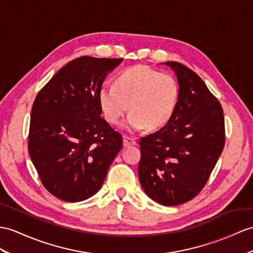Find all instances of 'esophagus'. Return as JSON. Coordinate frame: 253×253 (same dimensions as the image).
I'll return each mask as SVG.
<instances>
[{
	"label": "esophagus",
	"mask_w": 253,
	"mask_h": 253,
	"mask_svg": "<svg viewBox=\"0 0 253 253\" xmlns=\"http://www.w3.org/2000/svg\"><path fill=\"white\" fill-rule=\"evenodd\" d=\"M136 144V139L132 136H125L123 137V146L125 147H128L131 145H135Z\"/></svg>",
	"instance_id": "34e87169"
}]
</instances>
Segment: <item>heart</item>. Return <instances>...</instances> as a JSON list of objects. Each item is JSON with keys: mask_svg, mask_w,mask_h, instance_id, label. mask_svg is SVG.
I'll return each mask as SVG.
<instances>
[{"mask_svg": "<svg viewBox=\"0 0 253 253\" xmlns=\"http://www.w3.org/2000/svg\"><path fill=\"white\" fill-rule=\"evenodd\" d=\"M179 88L169 74L145 65L121 72L115 84H103L98 102L105 118L117 125L130 109L126 126L131 131L164 126L173 115Z\"/></svg>", "mask_w": 253, "mask_h": 253, "instance_id": "heart-1", "label": "heart"}]
</instances>
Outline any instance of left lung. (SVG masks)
<instances>
[{
  "label": "left lung",
  "mask_w": 253,
  "mask_h": 253,
  "mask_svg": "<svg viewBox=\"0 0 253 253\" xmlns=\"http://www.w3.org/2000/svg\"><path fill=\"white\" fill-rule=\"evenodd\" d=\"M176 73L179 93L168 123L139 140L138 177L151 200L177 206L205 187L223 150V109L202 78L179 62H165Z\"/></svg>",
  "instance_id": "8db88e82"
}]
</instances>
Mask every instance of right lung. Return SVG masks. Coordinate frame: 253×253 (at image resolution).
Wrapping results in <instances>:
<instances>
[{"mask_svg":"<svg viewBox=\"0 0 253 253\" xmlns=\"http://www.w3.org/2000/svg\"><path fill=\"white\" fill-rule=\"evenodd\" d=\"M122 59L79 57L41 89L31 113L28 149L48 192L80 202L101 189L122 148V135L102 118L98 90Z\"/></svg>","mask_w":253,"mask_h":253,"instance_id":"right-lung-1","label":"right lung"}]
</instances>
